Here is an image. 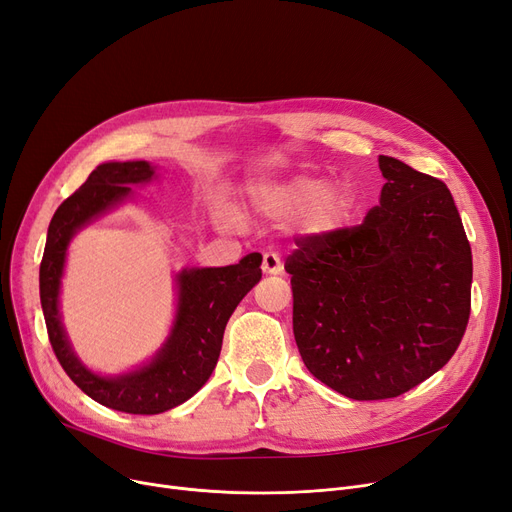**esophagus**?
<instances>
[{"label":"esophagus","instance_id":"1","mask_svg":"<svg viewBox=\"0 0 512 512\" xmlns=\"http://www.w3.org/2000/svg\"><path fill=\"white\" fill-rule=\"evenodd\" d=\"M263 274H280L282 272V261L278 257V253H265L263 255V263H261Z\"/></svg>","mask_w":512,"mask_h":512}]
</instances>
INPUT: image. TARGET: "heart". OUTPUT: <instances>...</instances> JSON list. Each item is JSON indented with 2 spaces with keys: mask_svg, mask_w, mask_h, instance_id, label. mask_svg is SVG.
Wrapping results in <instances>:
<instances>
[{
  "mask_svg": "<svg viewBox=\"0 0 512 512\" xmlns=\"http://www.w3.org/2000/svg\"><path fill=\"white\" fill-rule=\"evenodd\" d=\"M251 205L265 217L288 219L305 213V228L324 234L341 228L355 209V194L347 186H328L314 175H295L286 182H265L251 188ZM215 217L221 226H236V213L219 203Z\"/></svg>",
  "mask_w": 512,
  "mask_h": 512,
  "instance_id": "heart-1",
  "label": "heart"
}]
</instances>
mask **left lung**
<instances>
[{"mask_svg": "<svg viewBox=\"0 0 512 512\" xmlns=\"http://www.w3.org/2000/svg\"><path fill=\"white\" fill-rule=\"evenodd\" d=\"M379 167L385 186L362 224L305 236L284 263L303 364L358 402L427 381L471 314L473 255L448 186L385 154Z\"/></svg>", "mask_w": 512, "mask_h": 512, "instance_id": "left-lung-1", "label": "left lung"}]
</instances>
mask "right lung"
Here are the masks:
<instances>
[{
  "label": "right lung",
  "instance_id": "right-lung-1",
  "mask_svg": "<svg viewBox=\"0 0 512 512\" xmlns=\"http://www.w3.org/2000/svg\"><path fill=\"white\" fill-rule=\"evenodd\" d=\"M148 161L102 163L56 209L39 268V297L52 349L71 381L98 404L127 414H161L184 404L215 370L224 330L236 305L261 280V255L251 253L226 268H190L175 276L177 307L167 341L136 370L104 376L87 368L60 320V280L73 236L123 205L131 186L152 182Z\"/></svg>",
  "mask_w": 512,
  "mask_h": 512
}]
</instances>
